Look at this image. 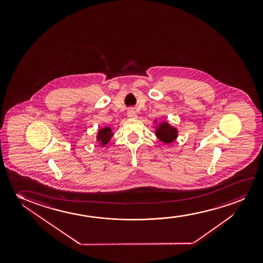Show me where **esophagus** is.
I'll use <instances>...</instances> for the list:
<instances>
[{"mask_svg":"<svg viewBox=\"0 0 263 263\" xmlns=\"http://www.w3.org/2000/svg\"><path fill=\"white\" fill-rule=\"evenodd\" d=\"M127 117H128L129 119H137V114L133 109H129V110L127 111Z\"/></svg>","mask_w":263,"mask_h":263,"instance_id":"obj_1","label":"esophagus"}]
</instances>
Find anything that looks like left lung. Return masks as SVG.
I'll return each instance as SVG.
<instances>
[{"mask_svg":"<svg viewBox=\"0 0 263 263\" xmlns=\"http://www.w3.org/2000/svg\"><path fill=\"white\" fill-rule=\"evenodd\" d=\"M155 135L163 143L170 144L176 139L178 131L173 126H170L168 123L162 122L159 125L158 127H156Z\"/></svg>","mask_w":263,"mask_h":263,"instance_id":"left-lung-1","label":"left lung"}]
</instances>
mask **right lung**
I'll return each mask as SVG.
<instances>
[{
	"label": "right lung",
	"mask_w": 263,
	"mask_h": 263,
	"mask_svg": "<svg viewBox=\"0 0 263 263\" xmlns=\"http://www.w3.org/2000/svg\"><path fill=\"white\" fill-rule=\"evenodd\" d=\"M113 134L111 132V128L108 126H105L103 128L99 130L97 135V141L101 144V146H104L105 144H108Z\"/></svg>",
	"instance_id": "obj_1"
}]
</instances>
